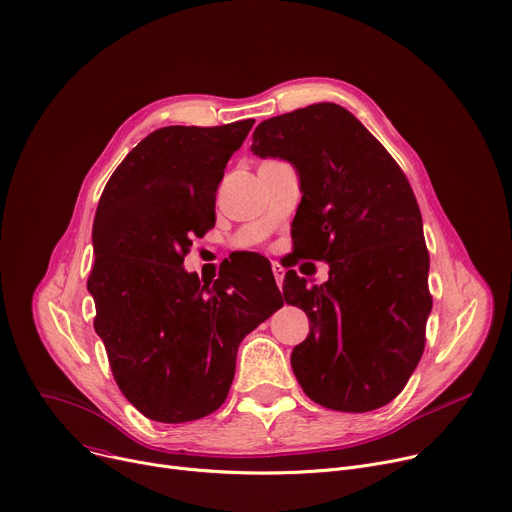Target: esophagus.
Listing matches in <instances>:
<instances>
[{
  "instance_id": "obj_1",
  "label": "esophagus",
  "mask_w": 512,
  "mask_h": 512,
  "mask_svg": "<svg viewBox=\"0 0 512 512\" xmlns=\"http://www.w3.org/2000/svg\"><path fill=\"white\" fill-rule=\"evenodd\" d=\"M272 272H274V281H277L279 287H283L285 281V268L279 262H272Z\"/></svg>"
}]
</instances>
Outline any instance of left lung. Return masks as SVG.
<instances>
[{
	"label": "left lung",
	"mask_w": 512,
	"mask_h": 512,
	"mask_svg": "<svg viewBox=\"0 0 512 512\" xmlns=\"http://www.w3.org/2000/svg\"><path fill=\"white\" fill-rule=\"evenodd\" d=\"M252 151L297 170L299 256L330 264L320 287L307 289L293 270L285 277L287 303L309 318L307 338L291 352L297 381L332 410L389 404L422 357L432 309L430 260L408 178L357 116L334 102L262 121Z\"/></svg>",
	"instance_id": "1"
}]
</instances>
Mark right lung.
Here are the masks:
<instances>
[{
	"instance_id": "add662e5",
	"label": "right lung",
	"mask_w": 512,
	"mask_h": 512,
	"mask_svg": "<svg viewBox=\"0 0 512 512\" xmlns=\"http://www.w3.org/2000/svg\"><path fill=\"white\" fill-rule=\"evenodd\" d=\"M254 121L164 127L110 176L96 209L88 291L94 330L123 396L155 422H190L227 398L238 346L283 307L270 264L254 256L211 285L182 262L215 225V192Z\"/></svg>"
}]
</instances>
